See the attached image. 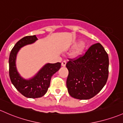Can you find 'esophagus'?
<instances>
[{
    "label": "esophagus",
    "mask_w": 123,
    "mask_h": 123,
    "mask_svg": "<svg viewBox=\"0 0 123 123\" xmlns=\"http://www.w3.org/2000/svg\"><path fill=\"white\" fill-rule=\"evenodd\" d=\"M66 64H67V62H66V61H63L62 62L61 65H62V67H65Z\"/></svg>",
    "instance_id": "34e87169"
}]
</instances>
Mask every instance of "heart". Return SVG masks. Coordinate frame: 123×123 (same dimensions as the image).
I'll use <instances>...</instances> for the list:
<instances>
[{"mask_svg":"<svg viewBox=\"0 0 123 123\" xmlns=\"http://www.w3.org/2000/svg\"><path fill=\"white\" fill-rule=\"evenodd\" d=\"M85 49V46L83 44H81L80 46H78L77 48V49L74 52L73 54V56L74 57H78V56H80L81 55H82V53L84 52Z\"/></svg>","mask_w":123,"mask_h":123,"instance_id":"b5f03b06","label":"heart"}]
</instances>
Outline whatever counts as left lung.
Instances as JSON below:
<instances>
[{
	"label": "left lung",
	"mask_w": 123,
	"mask_h": 123,
	"mask_svg": "<svg viewBox=\"0 0 123 123\" xmlns=\"http://www.w3.org/2000/svg\"><path fill=\"white\" fill-rule=\"evenodd\" d=\"M67 87L72 97L79 99L92 98L103 89L108 77L109 59L99 43L89 48L83 56L69 59Z\"/></svg>",
	"instance_id": "left-lung-1"
}]
</instances>
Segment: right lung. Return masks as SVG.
<instances>
[{
  "label": "right lung",
  "instance_id": "right-lung-1",
  "mask_svg": "<svg viewBox=\"0 0 123 123\" xmlns=\"http://www.w3.org/2000/svg\"><path fill=\"white\" fill-rule=\"evenodd\" d=\"M38 40L36 35L27 36L19 40L10 53L9 77L12 83L19 92L27 98H36L43 96L50 85L52 76L61 68V64L48 63L33 77L26 80L19 74L16 65V56L21 48L32 44Z\"/></svg>",
  "mask_w": 123,
  "mask_h": 123
}]
</instances>
